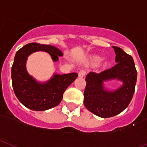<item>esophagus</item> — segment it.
<instances>
[{"label": "esophagus", "instance_id": "34e87169", "mask_svg": "<svg viewBox=\"0 0 147 147\" xmlns=\"http://www.w3.org/2000/svg\"><path fill=\"white\" fill-rule=\"evenodd\" d=\"M85 75H86V71L84 70V69H82V70H80L78 73L79 78H84V77L85 76Z\"/></svg>", "mask_w": 147, "mask_h": 147}]
</instances>
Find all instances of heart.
<instances>
[{"instance_id":"b5f03b06","label":"heart","mask_w":147,"mask_h":147,"mask_svg":"<svg viewBox=\"0 0 147 147\" xmlns=\"http://www.w3.org/2000/svg\"><path fill=\"white\" fill-rule=\"evenodd\" d=\"M93 61L95 62V63H100L102 61V59L100 57L98 56H94L93 58Z\"/></svg>"}]
</instances>
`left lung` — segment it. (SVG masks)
Masks as SVG:
<instances>
[{
  "instance_id": "obj_1",
  "label": "left lung",
  "mask_w": 147,
  "mask_h": 147,
  "mask_svg": "<svg viewBox=\"0 0 147 147\" xmlns=\"http://www.w3.org/2000/svg\"><path fill=\"white\" fill-rule=\"evenodd\" d=\"M117 64L101 72H90L86 77L84 105L92 113L101 118H111L123 112L130 103L135 92L137 72L134 60L120 48L113 46ZM122 84L115 90L105 87L111 80Z\"/></svg>"
}]
</instances>
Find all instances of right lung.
I'll list each match as a JSON object with an SVG mask.
<instances>
[{
    "mask_svg": "<svg viewBox=\"0 0 147 147\" xmlns=\"http://www.w3.org/2000/svg\"><path fill=\"white\" fill-rule=\"evenodd\" d=\"M37 51L46 52L53 62L63 56V52L51 45L31 43L21 48L15 54L12 66L11 78L15 96L27 109L43 111L58 106L63 99V93L73 82L78 75L76 72L69 74L54 73L50 80L39 82L27 72L26 64L31 54Z\"/></svg>",
    "mask_w": 147,
    "mask_h": 147,
    "instance_id": "add662e5",
    "label": "right lung"
}]
</instances>
